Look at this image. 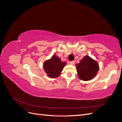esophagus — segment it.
Masks as SVG:
<instances>
[{"mask_svg": "<svg viewBox=\"0 0 122 122\" xmlns=\"http://www.w3.org/2000/svg\"><path fill=\"white\" fill-rule=\"evenodd\" d=\"M74 61H70V62H69V63H70V65H73L74 64Z\"/></svg>", "mask_w": 122, "mask_h": 122, "instance_id": "1", "label": "esophagus"}]
</instances>
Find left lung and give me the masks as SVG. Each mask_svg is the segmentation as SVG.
<instances>
[{
	"label": "left lung",
	"mask_w": 122,
	"mask_h": 122,
	"mask_svg": "<svg viewBox=\"0 0 122 122\" xmlns=\"http://www.w3.org/2000/svg\"><path fill=\"white\" fill-rule=\"evenodd\" d=\"M76 68L79 78L84 81L93 78L99 70L97 62L88 55L84 56L76 64Z\"/></svg>",
	"instance_id": "obj_1"
}]
</instances>
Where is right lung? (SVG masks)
Instances as JSON below:
<instances>
[{"instance_id":"right-lung-1","label":"right lung","mask_w":122,"mask_h":122,"mask_svg":"<svg viewBox=\"0 0 122 122\" xmlns=\"http://www.w3.org/2000/svg\"><path fill=\"white\" fill-rule=\"evenodd\" d=\"M66 62L53 55L51 59L46 61L44 64V68L48 76L51 78H56L61 74Z\"/></svg>"}]
</instances>
